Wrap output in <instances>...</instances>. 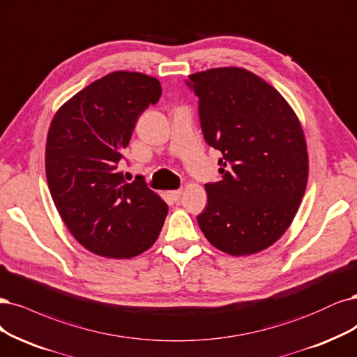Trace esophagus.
Listing matches in <instances>:
<instances>
[{"instance_id":"34e87169","label":"esophagus","mask_w":357,"mask_h":357,"mask_svg":"<svg viewBox=\"0 0 357 357\" xmlns=\"http://www.w3.org/2000/svg\"><path fill=\"white\" fill-rule=\"evenodd\" d=\"M168 193H169V196H171V198H173L174 201H178V199H180V196H181V193H183V189H177V190H169Z\"/></svg>"}]
</instances>
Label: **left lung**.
<instances>
[{"instance_id": "1", "label": "left lung", "mask_w": 357, "mask_h": 357, "mask_svg": "<svg viewBox=\"0 0 357 357\" xmlns=\"http://www.w3.org/2000/svg\"><path fill=\"white\" fill-rule=\"evenodd\" d=\"M205 142L221 152V180L206 183L198 215L205 238L230 255L273 245L296 217L309 159L297 115L280 93L242 68L193 73Z\"/></svg>"}]
</instances>
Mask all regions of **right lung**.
<instances>
[{"label": "right lung", "instance_id": "add662e5", "mask_svg": "<svg viewBox=\"0 0 357 357\" xmlns=\"http://www.w3.org/2000/svg\"><path fill=\"white\" fill-rule=\"evenodd\" d=\"M159 81L112 72L61 106L47 136L45 174L57 211L82 247L109 258H131L159 236L168 205L140 176L118 173L139 116L158 103Z\"/></svg>", "mask_w": 357, "mask_h": 357}]
</instances>
